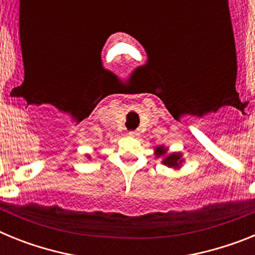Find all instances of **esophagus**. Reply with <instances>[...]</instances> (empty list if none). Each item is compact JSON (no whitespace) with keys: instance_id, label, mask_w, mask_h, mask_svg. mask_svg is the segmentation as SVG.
<instances>
[{"instance_id":"esophagus-1","label":"esophagus","mask_w":255,"mask_h":255,"mask_svg":"<svg viewBox=\"0 0 255 255\" xmlns=\"http://www.w3.org/2000/svg\"><path fill=\"white\" fill-rule=\"evenodd\" d=\"M129 135H131V136H138L139 131H138V130H130Z\"/></svg>"}]
</instances>
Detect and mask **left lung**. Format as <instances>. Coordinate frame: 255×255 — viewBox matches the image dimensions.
Instances as JSON below:
<instances>
[{"instance_id": "8db88e82", "label": "left lung", "mask_w": 255, "mask_h": 255, "mask_svg": "<svg viewBox=\"0 0 255 255\" xmlns=\"http://www.w3.org/2000/svg\"><path fill=\"white\" fill-rule=\"evenodd\" d=\"M166 153V149L163 147H158L157 148V155H162ZM180 154L179 153H172L171 155H167L166 158L163 159V163L167 164L168 167H177L180 163Z\"/></svg>"}]
</instances>
